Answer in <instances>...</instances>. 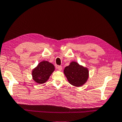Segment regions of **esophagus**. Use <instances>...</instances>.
<instances>
[{"label":"esophagus","mask_w":122,"mask_h":122,"mask_svg":"<svg viewBox=\"0 0 122 122\" xmlns=\"http://www.w3.org/2000/svg\"><path fill=\"white\" fill-rule=\"evenodd\" d=\"M57 69H58L59 70H60V71H61L62 70V67L61 66H58L57 67Z\"/></svg>","instance_id":"esophagus-1"}]
</instances>
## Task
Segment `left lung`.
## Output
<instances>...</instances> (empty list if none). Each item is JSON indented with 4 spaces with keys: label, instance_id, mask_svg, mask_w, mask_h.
<instances>
[{
    "label": "left lung",
    "instance_id": "8db88e82",
    "mask_svg": "<svg viewBox=\"0 0 122 122\" xmlns=\"http://www.w3.org/2000/svg\"><path fill=\"white\" fill-rule=\"evenodd\" d=\"M63 72L68 82L75 87L83 85L89 77L88 68L75 61L71 62L69 65L65 67Z\"/></svg>",
    "mask_w": 122,
    "mask_h": 122
}]
</instances>
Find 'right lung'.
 Masks as SVG:
<instances>
[{"instance_id":"right-lung-1","label":"right lung","mask_w":122,"mask_h":122,"mask_svg":"<svg viewBox=\"0 0 122 122\" xmlns=\"http://www.w3.org/2000/svg\"><path fill=\"white\" fill-rule=\"evenodd\" d=\"M54 70L55 67L52 63L47 61H41L32 70V79L38 84L45 83L48 81Z\"/></svg>"}]
</instances>
